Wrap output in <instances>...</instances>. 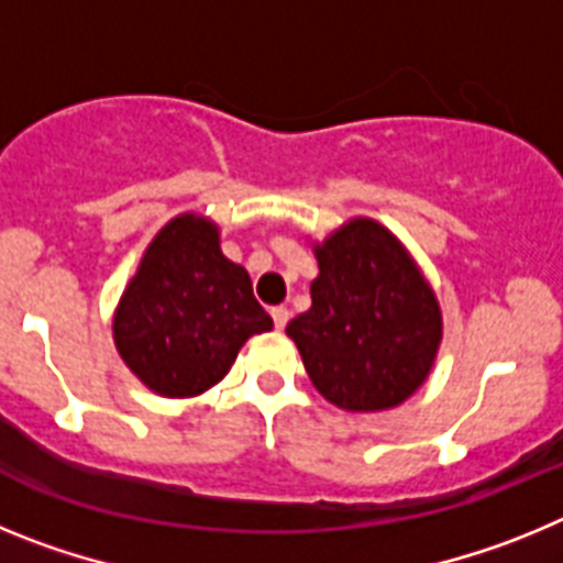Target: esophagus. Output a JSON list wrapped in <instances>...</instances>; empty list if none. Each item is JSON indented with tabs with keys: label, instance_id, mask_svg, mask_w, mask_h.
<instances>
[{
	"label": "esophagus",
	"instance_id": "34e87169",
	"mask_svg": "<svg viewBox=\"0 0 563 563\" xmlns=\"http://www.w3.org/2000/svg\"><path fill=\"white\" fill-rule=\"evenodd\" d=\"M271 316H273V324H276V330H285L287 321H290V310H287V307H273Z\"/></svg>",
	"mask_w": 563,
	"mask_h": 563
}]
</instances>
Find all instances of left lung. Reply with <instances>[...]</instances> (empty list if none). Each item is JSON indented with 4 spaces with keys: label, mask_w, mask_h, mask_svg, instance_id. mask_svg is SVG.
Here are the masks:
<instances>
[{
    "label": "left lung",
    "mask_w": 563,
    "mask_h": 563,
    "mask_svg": "<svg viewBox=\"0 0 563 563\" xmlns=\"http://www.w3.org/2000/svg\"><path fill=\"white\" fill-rule=\"evenodd\" d=\"M312 253V307L287 324L312 386L338 409H395L434 366L442 341L434 290L400 239L366 217Z\"/></svg>",
    "instance_id": "1"
}]
</instances>
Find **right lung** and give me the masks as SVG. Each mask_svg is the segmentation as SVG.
Here are the masks:
<instances>
[{"mask_svg": "<svg viewBox=\"0 0 563 563\" xmlns=\"http://www.w3.org/2000/svg\"><path fill=\"white\" fill-rule=\"evenodd\" d=\"M273 330L251 276L220 247V228L180 213L148 242L114 310V346L143 386L194 397L220 383L242 343Z\"/></svg>", "mask_w": 563, "mask_h": 563, "instance_id": "add662e5", "label": "right lung"}]
</instances>
